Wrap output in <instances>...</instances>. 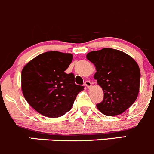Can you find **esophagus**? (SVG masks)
Returning <instances> with one entry per match:
<instances>
[{"mask_svg":"<svg viewBox=\"0 0 154 154\" xmlns=\"http://www.w3.org/2000/svg\"><path fill=\"white\" fill-rule=\"evenodd\" d=\"M85 85L88 88H91V87H92V83H91L90 81H86V82H85Z\"/></svg>","mask_w":154,"mask_h":154,"instance_id":"1","label":"esophagus"}]
</instances>
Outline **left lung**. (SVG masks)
<instances>
[{
	"mask_svg": "<svg viewBox=\"0 0 154 154\" xmlns=\"http://www.w3.org/2000/svg\"><path fill=\"white\" fill-rule=\"evenodd\" d=\"M97 72L94 79L103 89V101L97 105L100 112L115 116L128 109L136 100L139 91L140 69L129 54L110 48L88 53Z\"/></svg>",
	"mask_w": 154,
	"mask_h": 154,
	"instance_id": "8db88e82",
	"label": "left lung"
}]
</instances>
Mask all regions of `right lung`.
I'll list each match as a JSON object with an SVG mask.
<instances>
[{
	"label": "right lung",
	"mask_w": 154,
	"mask_h": 154,
	"mask_svg": "<svg viewBox=\"0 0 154 154\" xmlns=\"http://www.w3.org/2000/svg\"><path fill=\"white\" fill-rule=\"evenodd\" d=\"M72 54L47 51L29 61L22 71V90L25 100L38 113L58 118L72 109L84 87L75 83L72 73L64 71Z\"/></svg>",
	"instance_id": "1"
}]
</instances>
